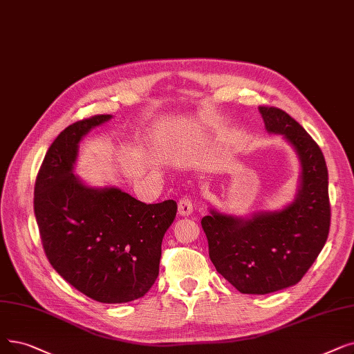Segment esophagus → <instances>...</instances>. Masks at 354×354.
<instances>
[{"label": "esophagus", "mask_w": 354, "mask_h": 354, "mask_svg": "<svg viewBox=\"0 0 354 354\" xmlns=\"http://www.w3.org/2000/svg\"><path fill=\"white\" fill-rule=\"evenodd\" d=\"M178 211H179V214L182 215V217H189V215L192 214L194 205H192V201H191L188 196H183V198L179 199Z\"/></svg>", "instance_id": "1"}]
</instances>
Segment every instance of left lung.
<instances>
[{
	"instance_id": "1",
	"label": "left lung",
	"mask_w": 354,
	"mask_h": 354,
	"mask_svg": "<svg viewBox=\"0 0 354 354\" xmlns=\"http://www.w3.org/2000/svg\"><path fill=\"white\" fill-rule=\"evenodd\" d=\"M269 133L282 134L295 149L299 189L279 211L249 218L217 209L201 220L209 259L241 294L265 295L298 283L324 248L330 230L328 171L319 146L298 121L276 106H259Z\"/></svg>"
}]
</instances>
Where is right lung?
<instances>
[{"label": "right lung", "instance_id": "right-lung-1", "mask_svg": "<svg viewBox=\"0 0 354 354\" xmlns=\"http://www.w3.org/2000/svg\"><path fill=\"white\" fill-rule=\"evenodd\" d=\"M113 115L76 121L50 145L35 185V214L53 269L94 301L142 298L159 274L174 199L145 204L118 188H92L73 175L80 143Z\"/></svg>", "mask_w": 354, "mask_h": 354}]
</instances>
